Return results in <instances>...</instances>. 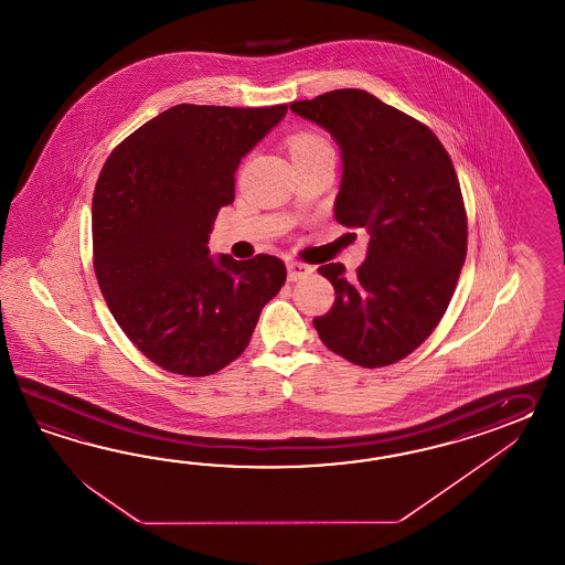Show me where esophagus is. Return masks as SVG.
Instances as JSON below:
<instances>
[{
    "label": "esophagus",
    "mask_w": 565,
    "mask_h": 565,
    "mask_svg": "<svg viewBox=\"0 0 565 565\" xmlns=\"http://www.w3.org/2000/svg\"><path fill=\"white\" fill-rule=\"evenodd\" d=\"M310 274H312L310 265L300 263V260H288V279L290 281H298V279H302V277Z\"/></svg>",
    "instance_id": "1"
}]
</instances>
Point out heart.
Returning <instances> with one entry per match:
<instances>
[{"mask_svg":"<svg viewBox=\"0 0 565 565\" xmlns=\"http://www.w3.org/2000/svg\"><path fill=\"white\" fill-rule=\"evenodd\" d=\"M333 148L327 139L317 134H296L290 139V153L294 160H302V158H312V156H321V153H331Z\"/></svg>","mask_w":565,"mask_h":565,"instance_id":"b5f03b06","label":"heart"}]
</instances>
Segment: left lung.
I'll list each match as a JSON object with an SVG mask.
<instances>
[{
  "mask_svg": "<svg viewBox=\"0 0 565 565\" xmlns=\"http://www.w3.org/2000/svg\"><path fill=\"white\" fill-rule=\"evenodd\" d=\"M290 108L339 143L335 220L370 234L353 277L341 263L319 267L335 302L315 329L355 366H391L431 335L457 288L469 234L457 170L427 125L370 92H327Z\"/></svg>",
  "mask_w": 565,
  "mask_h": 565,
  "instance_id": "obj_1",
  "label": "left lung"
}]
</instances>
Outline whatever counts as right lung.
<instances>
[{
    "mask_svg": "<svg viewBox=\"0 0 565 565\" xmlns=\"http://www.w3.org/2000/svg\"><path fill=\"white\" fill-rule=\"evenodd\" d=\"M288 105H177L110 152L92 198L94 274L122 333L156 366L210 376L248 345L286 284L274 255L210 257L241 158Z\"/></svg>",
    "mask_w": 565,
    "mask_h": 565,
    "instance_id": "1",
    "label": "right lung"
}]
</instances>
